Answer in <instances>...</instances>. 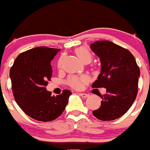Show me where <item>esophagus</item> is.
Returning <instances> with one entry per match:
<instances>
[{"mask_svg": "<svg viewBox=\"0 0 150 150\" xmlns=\"http://www.w3.org/2000/svg\"><path fill=\"white\" fill-rule=\"evenodd\" d=\"M79 95L83 97V98H86L87 97H88V95L86 93H79Z\"/></svg>", "mask_w": 150, "mask_h": 150, "instance_id": "1", "label": "esophagus"}]
</instances>
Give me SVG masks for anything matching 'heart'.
Instances as JSON below:
<instances>
[{
  "instance_id": "b5f03b06",
  "label": "heart",
  "mask_w": 150,
  "mask_h": 150,
  "mask_svg": "<svg viewBox=\"0 0 150 150\" xmlns=\"http://www.w3.org/2000/svg\"><path fill=\"white\" fill-rule=\"evenodd\" d=\"M75 54L77 56L78 59L79 60L84 62H91V59H92V55H91V52H89V50H88L86 47H78L75 50ZM61 64V60L59 61V63H58V67L60 66ZM87 82V77L86 76H71V77L68 79V84L71 86V87L74 88H81L84 86V85L86 84V83Z\"/></svg>"
}]
</instances>
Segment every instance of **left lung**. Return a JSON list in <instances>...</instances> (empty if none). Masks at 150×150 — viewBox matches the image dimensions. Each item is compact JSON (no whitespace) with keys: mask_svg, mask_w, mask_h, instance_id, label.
I'll use <instances>...</instances> for the list:
<instances>
[{"mask_svg":"<svg viewBox=\"0 0 150 150\" xmlns=\"http://www.w3.org/2000/svg\"><path fill=\"white\" fill-rule=\"evenodd\" d=\"M90 48L101 64L100 74L91 86L107 90L104 95H99L101 104L92 113L102 121L116 120L129 110L136 99L140 69L128 50L110 41H95Z\"/></svg>","mask_w":150,"mask_h":150,"instance_id":"left-lung-1","label":"left lung"}]
</instances>
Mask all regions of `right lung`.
<instances>
[{
  "mask_svg": "<svg viewBox=\"0 0 150 150\" xmlns=\"http://www.w3.org/2000/svg\"><path fill=\"white\" fill-rule=\"evenodd\" d=\"M60 50L39 46L19 54L10 71L16 102L34 120L50 122L61 116L68 103L70 90L52 96L46 90L51 80V61Z\"/></svg>",
  "mask_w": 150,
  "mask_h": 150,
  "instance_id": "add662e5",
  "label": "right lung"
}]
</instances>
